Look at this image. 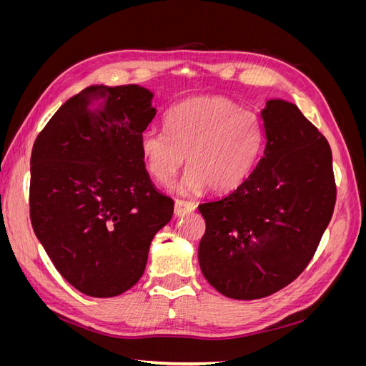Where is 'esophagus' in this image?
<instances>
[{"instance_id": "1", "label": "esophagus", "mask_w": 366, "mask_h": 366, "mask_svg": "<svg viewBox=\"0 0 366 366\" xmlns=\"http://www.w3.org/2000/svg\"><path fill=\"white\" fill-rule=\"evenodd\" d=\"M195 203L194 202H187V200H175V206H174V212L177 217L184 215L187 212H192L195 210Z\"/></svg>"}]
</instances>
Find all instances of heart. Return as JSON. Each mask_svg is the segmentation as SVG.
<instances>
[{
    "label": "heart",
    "instance_id": "heart-1",
    "mask_svg": "<svg viewBox=\"0 0 366 366\" xmlns=\"http://www.w3.org/2000/svg\"><path fill=\"white\" fill-rule=\"evenodd\" d=\"M164 129L140 136L143 162L154 180L168 184L186 159L187 191L235 189L252 174L264 147L261 117L224 96L184 99L166 114Z\"/></svg>",
    "mask_w": 366,
    "mask_h": 366
}]
</instances>
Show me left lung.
<instances>
[{"mask_svg": "<svg viewBox=\"0 0 366 366\" xmlns=\"http://www.w3.org/2000/svg\"><path fill=\"white\" fill-rule=\"evenodd\" d=\"M264 156L235 191L202 203L198 262L207 282L232 299H261L293 282L333 215L336 182L327 139L299 108L262 109Z\"/></svg>", "mask_w": 366, "mask_h": 366, "instance_id": "left-lung-1", "label": "left lung"}]
</instances>
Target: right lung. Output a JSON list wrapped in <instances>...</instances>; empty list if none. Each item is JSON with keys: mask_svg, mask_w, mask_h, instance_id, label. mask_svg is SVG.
Segmentation results:
<instances>
[{"mask_svg": "<svg viewBox=\"0 0 366 366\" xmlns=\"http://www.w3.org/2000/svg\"><path fill=\"white\" fill-rule=\"evenodd\" d=\"M151 99L136 84L88 86L33 143L31 227L62 278L86 296L129 290L174 212L140 152V136L156 116Z\"/></svg>", "mask_w": 366, "mask_h": 366, "instance_id": "add662e5", "label": "right lung"}]
</instances>
